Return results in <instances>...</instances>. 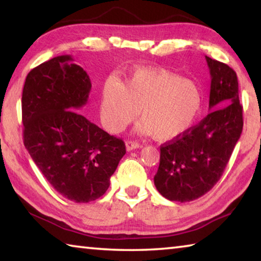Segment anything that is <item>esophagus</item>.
Returning a JSON list of instances; mask_svg holds the SVG:
<instances>
[{
    "instance_id": "esophagus-1",
    "label": "esophagus",
    "mask_w": 261,
    "mask_h": 261,
    "mask_svg": "<svg viewBox=\"0 0 261 261\" xmlns=\"http://www.w3.org/2000/svg\"><path fill=\"white\" fill-rule=\"evenodd\" d=\"M125 146H126V151L130 152V151H132V149H136V148L141 147V145L139 143H137V141L127 140L126 143H125Z\"/></svg>"
}]
</instances>
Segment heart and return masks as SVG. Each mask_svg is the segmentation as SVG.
<instances>
[{
    "label": "heart",
    "mask_w": 261,
    "mask_h": 261,
    "mask_svg": "<svg viewBox=\"0 0 261 261\" xmlns=\"http://www.w3.org/2000/svg\"><path fill=\"white\" fill-rule=\"evenodd\" d=\"M201 103V90L194 82L168 70L139 68L125 85L115 78L105 83L100 117L106 129L117 134L135 120L139 110L143 120L136 131L166 141L190 129Z\"/></svg>",
    "instance_id": "b5f03b06"
}]
</instances>
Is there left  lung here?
Instances as JSON below:
<instances>
[{
  "instance_id": "8db88e82",
  "label": "left lung",
  "mask_w": 261,
  "mask_h": 261,
  "mask_svg": "<svg viewBox=\"0 0 261 261\" xmlns=\"http://www.w3.org/2000/svg\"><path fill=\"white\" fill-rule=\"evenodd\" d=\"M205 57L211 73L210 109H215L160 147L154 184L170 201H191L208 192L222 175L243 130L236 72Z\"/></svg>"
}]
</instances>
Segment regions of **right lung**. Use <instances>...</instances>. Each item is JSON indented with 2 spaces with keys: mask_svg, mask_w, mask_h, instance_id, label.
I'll return each mask as SVG.
<instances>
[{
  "mask_svg": "<svg viewBox=\"0 0 261 261\" xmlns=\"http://www.w3.org/2000/svg\"><path fill=\"white\" fill-rule=\"evenodd\" d=\"M70 55L45 62L29 72L21 95L24 145L57 192L74 202L103 196L125 144L87 120L92 84Z\"/></svg>",
  "mask_w": 261,
  "mask_h": 261,
  "instance_id": "1",
  "label": "right lung"
}]
</instances>
